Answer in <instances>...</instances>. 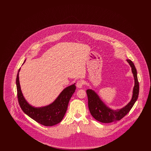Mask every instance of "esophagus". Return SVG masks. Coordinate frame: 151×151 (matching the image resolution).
Instances as JSON below:
<instances>
[{"label": "esophagus", "mask_w": 151, "mask_h": 151, "mask_svg": "<svg viewBox=\"0 0 151 151\" xmlns=\"http://www.w3.org/2000/svg\"><path fill=\"white\" fill-rule=\"evenodd\" d=\"M83 84H84V83L82 80H79L76 83V86L79 88H82Z\"/></svg>", "instance_id": "esophagus-1"}]
</instances>
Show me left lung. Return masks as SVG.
Segmentation results:
<instances>
[{"mask_svg": "<svg viewBox=\"0 0 151 151\" xmlns=\"http://www.w3.org/2000/svg\"><path fill=\"white\" fill-rule=\"evenodd\" d=\"M127 62L131 67L135 80V85L133 89L132 99L124 107L120 109L113 110L104 103L99 95L94 91L92 89L86 90L89 111L94 118L99 122L108 123L121 120L129 112L137 101L139 92V84L137 76V69L131 60L127 59Z\"/></svg>", "mask_w": 151, "mask_h": 151, "instance_id": "left-lung-1", "label": "left lung"}]
</instances>
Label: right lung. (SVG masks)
I'll return each instance as SVG.
<instances>
[{
	"label": "right lung",
	"mask_w": 151,
	"mask_h": 151,
	"mask_svg": "<svg viewBox=\"0 0 151 151\" xmlns=\"http://www.w3.org/2000/svg\"><path fill=\"white\" fill-rule=\"evenodd\" d=\"M25 62V60L23 64ZM20 70V68L17 75L16 87L19 103L22 111L32 119L45 126H52L61 122L67 111L70 100L75 91V83L64 89L50 105L36 108L29 104L22 93L19 77Z\"/></svg>",
	"instance_id": "add662e5"
}]
</instances>
